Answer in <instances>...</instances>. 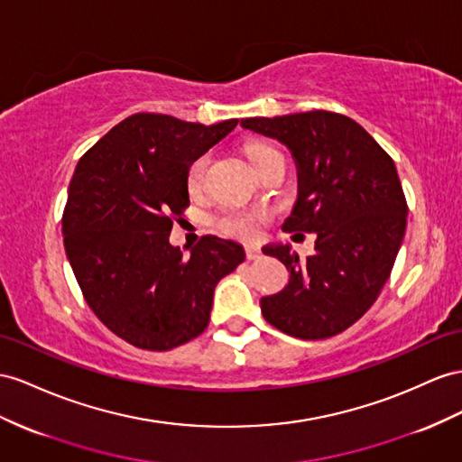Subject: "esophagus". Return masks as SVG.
<instances>
[{
	"label": "esophagus",
	"instance_id": "obj_1",
	"mask_svg": "<svg viewBox=\"0 0 462 462\" xmlns=\"http://www.w3.org/2000/svg\"><path fill=\"white\" fill-rule=\"evenodd\" d=\"M245 257L247 259H257L259 257V250L255 245H245Z\"/></svg>",
	"mask_w": 462,
	"mask_h": 462
}]
</instances>
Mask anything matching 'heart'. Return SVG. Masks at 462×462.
<instances>
[{
  "label": "heart",
  "instance_id": "b5f03b06",
  "mask_svg": "<svg viewBox=\"0 0 462 462\" xmlns=\"http://www.w3.org/2000/svg\"><path fill=\"white\" fill-rule=\"evenodd\" d=\"M273 152L275 150L269 146H252L250 150H247V156H250L254 165H257L263 158L271 156ZM207 163H208V156H200L191 165H189L187 189L191 193L200 191V187H203ZM262 218H263L262 212H254V210H245V208H228V210H224L220 217L215 218V226L226 236H232V238L254 240L259 232V222H262Z\"/></svg>",
  "mask_w": 462,
  "mask_h": 462
}]
</instances>
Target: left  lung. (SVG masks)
I'll use <instances>...</instances> for the list:
<instances>
[{"label": "left lung", "instance_id": "left-lung-1", "mask_svg": "<svg viewBox=\"0 0 462 462\" xmlns=\"http://www.w3.org/2000/svg\"><path fill=\"white\" fill-rule=\"evenodd\" d=\"M240 125L289 148L299 197L282 230L316 234V252L306 259L289 244L263 247L291 277L281 292L262 299V314L300 339L344 332L376 300L404 240L408 205L393 158L353 118L329 111Z\"/></svg>", "mask_w": 462, "mask_h": 462}]
</instances>
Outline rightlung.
Segmentation results:
<instances>
[{
	"instance_id": "obj_1",
	"label": "right lung",
	"mask_w": 462,
	"mask_h": 462,
	"mask_svg": "<svg viewBox=\"0 0 462 462\" xmlns=\"http://www.w3.org/2000/svg\"><path fill=\"white\" fill-rule=\"evenodd\" d=\"M236 125L136 113L78 162L62 217L68 262L89 309L134 347L168 351L203 334L217 282L244 262L240 244L217 236L189 255L170 244L189 165Z\"/></svg>"
}]
</instances>
